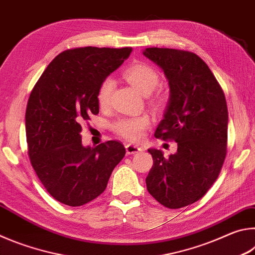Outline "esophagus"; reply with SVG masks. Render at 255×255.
Returning a JSON list of instances; mask_svg holds the SVG:
<instances>
[{
	"instance_id": "34e87169",
	"label": "esophagus",
	"mask_w": 255,
	"mask_h": 255,
	"mask_svg": "<svg viewBox=\"0 0 255 255\" xmlns=\"http://www.w3.org/2000/svg\"><path fill=\"white\" fill-rule=\"evenodd\" d=\"M141 148L138 147L136 145H132V144H127L126 145V152L128 155H131V154H135L139 152Z\"/></svg>"
}]
</instances>
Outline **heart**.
<instances>
[{
	"label": "heart",
	"instance_id": "b5f03b06",
	"mask_svg": "<svg viewBox=\"0 0 255 255\" xmlns=\"http://www.w3.org/2000/svg\"><path fill=\"white\" fill-rule=\"evenodd\" d=\"M125 79L130 83L137 91L141 94L152 93L159 83L157 72L146 64H133L124 73ZM115 88V82L111 77L101 82L98 89L97 99L101 108H105L110 103V98ZM150 126V118L147 115L135 116V117H124L111 125L112 130L124 139L129 141H139L144 137L145 131Z\"/></svg>",
	"mask_w": 255,
	"mask_h": 255
}]
</instances>
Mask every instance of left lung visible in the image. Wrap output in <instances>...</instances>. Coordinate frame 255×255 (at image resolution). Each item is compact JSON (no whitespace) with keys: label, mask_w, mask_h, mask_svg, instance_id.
I'll use <instances>...</instances> for the list:
<instances>
[{"label":"left lung","mask_w":255,"mask_h":255,"mask_svg":"<svg viewBox=\"0 0 255 255\" xmlns=\"http://www.w3.org/2000/svg\"><path fill=\"white\" fill-rule=\"evenodd\" d=\"M143 54L162 68L170 86L154 136L178 143L169 157L148 149L154 163L146 185L164 207L182 208L204 197L221 173L227 152L225 94L208 65L191 51L152 47Z\"/></svg>","instance_id":"obj_1"}]
</instances>
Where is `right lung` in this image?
Returning <instances> with one entry per match:
<instances>
[{
	"label": "right lung",
	"instance_id": "obj_1",
	"mask_svg": "<svg viewBox=\"0 0 255 255\" xmlns=\"http://www.w3.org/2000/svg\"><path fill=\"white\" fill-rule=\"evenodd\" d=\"M131 50L67 49L47 66L30 93L25 110L30 162L49 195L64 205L82 206L100 196L126 154L117 140L84 147L81 123L99 114V86Z\"/></svg>",
	"mask_w": 255,
	"mask_h": 255
}]
</instances>
